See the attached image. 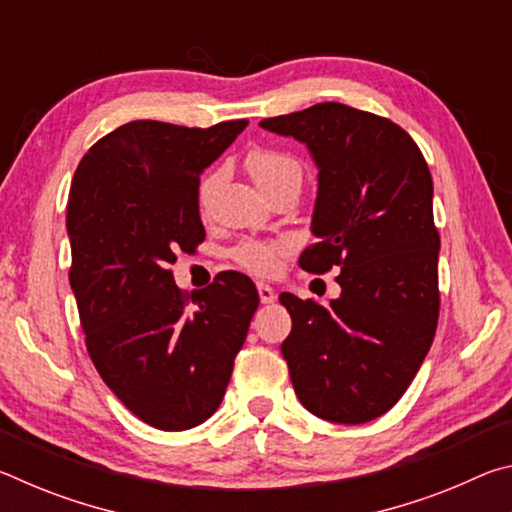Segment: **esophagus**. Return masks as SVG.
Listing matches in <instances>:
<instances>
[{"instance_id":"obj_1","label":"esophagus","mask_w":512,"mask_h":512,"mask_svg":"<svg viewBox=\"0 0 512 512\" xmlns=\"http://www.w3.org/2000/svg\"><path fill=\"white\" fill-rule=\"evenodd\" d=\"M257 293H259V300H262V305H271V302H275V291L268 287V284H257Z\"/></svg>"}]
</instances>
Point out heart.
<instances>
[{"mask_svg":"<svg viewBox=\"0 0 512 512\" xmlns=\"http://www.w3.org/2000/svg\"><path fill=\"white\" fill-rule=\"evenodd\" d=\"M246 167L250 176L257 183V187L266 194L268 189H273L280 183H302V164L298 158H293L289 153L275 151V149H253L246 155ZM221 185V171H212L201 180L198 185V205L205 210L210 205L212 196ZM282 253V246L275 241H241L235 248V262L244 266L246 271L257 275H268L277 268V257Z\"/></svg>","mask_w":512,"mask_h":512,"instance_id":"heart-1","label":"heart"}]
</instances>
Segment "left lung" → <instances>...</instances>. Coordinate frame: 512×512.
<instances>
[{
  "mask_svg": "<svg viewBox=\"0 0 512 512\" xmlns=\"http://www.w3.org/2000/svg\"><path fill=\"white\" fill-rule=\"evenodd\" d=\"M307 144L318 167L309 273L341 268V296L320 305L282 293V343L298 400L318 418L361 424L393 409L436 336L438 250L433 183L413 137L343 103L262 119Z\"/></svg>",
  "mask_w": 512,
  "mask_h": 512,
  "instance_id": "1",
  "label": "left lung"
}]
</instances>
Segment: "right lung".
<instances>
[{"label": "right lung", "instance_id": "obj_1", "mask_svg": "<svg viewBox=\"0 0 512 512\" xmlns=\"http://www.w3.org/2000/svg\"><path fill=\"white\" fill-rule=\"evenodd\" d=\"M246 126L128 121L83 155L69 189V284L90 359L155 429H192L219 409L259 305L253 280L237 271L192 296L169 271L205 239L203 169Z\"/></svg>", "mask_w": 512, "mask_h": 512}]
</instances>
